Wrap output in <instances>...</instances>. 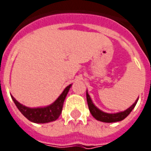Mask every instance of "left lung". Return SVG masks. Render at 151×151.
<instances>
[{"instance_id": "left-lung-1", "label": "left lung", "mask_w": 151, "mask_h": 151, "mask_svg": "<svg viewBox=\"0 0 151 151\" xmlns=\"http://www.w3.org/2000/svg\"><path fill=\"white\" fill-rule=\"evenodd\" d=\"M86 100H87V104H88L89 110H90L94 118H95L97 120L105 122V123H113V122L120 121V120H124V118H126L129 115L130 112L133 111L134 107L136 106L138 99H137V100L134 102V104L131 105L129 108H127L126 110L120 111V112H116V113H108V112H104V111H101L100 109H99L94 104V103L92 102L91 96L88 94L87 91H86Z\"/></svg>"}]
</instances>
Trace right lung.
<instances>
[{"instance_id":"add662e5","label":"right lung","mask_w":151,"mask_h":151,"mask_svg":"<svg viewBox=\"0 0 151 151\" xmlns=\"http://www.w3.org/2000/svg\"><path fill=\"white\" fill-rule=\"evenodd\" d=\"M71 86L72 84L66 86L59 97L52 104L42 108H29L20 104L12 95L11 98L18 110L30 121L36 124L49 123L52 121H55L59 118L62 111L64 101Z\"/></svg>"}]
</instances>
